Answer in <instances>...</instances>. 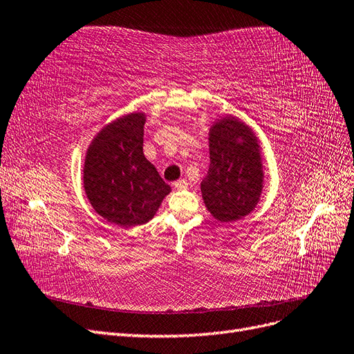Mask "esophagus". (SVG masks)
<instances>
[{
  "instance_id": "1",
  "label": "esophagus",
  "mask_w": 354,
  "mask_h": 354,
  "mask_svg": "<svg viewBox=\"0 0 354 354\" xmlns=\"http://www.w3.org/2000/svg\"><path fill=\"white\" fill-rule=\"evenodd\" d=\"M187 186H189V183H187V180H185V178H180L174 183V187L177 190H185V189H187Z\"/></svg>"
}]
</instances>
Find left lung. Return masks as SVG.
<instances>
[{
	"label": "left lung",
	"instance_id": "1",
	"mask_svg": "<svg viewBox=\"0 0 354 354\" xmlns=\"http://www.w3.org/2000/svg\"><path fill=\"white\" fill-rule=\"evenodd\" d=\"M209 169L202 199L220 223L243 218L260 201L264 171L260 142L239 118L226 115L209 128Z\"/></svg>",
	"mask_w": 354,
	"mask_h": 354
}]
</instances>
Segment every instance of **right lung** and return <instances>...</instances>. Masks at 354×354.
Returning a JSON list of instances; mask_svg holds the SVG:
<instances>
[{"label":"right lung","mask_w":354,"mask_h":354,"mask_svg":"<svg viewBox=\"0 0 354 354\" xmlns=\"http://www.w3.org/2000/svg\"><path fill=\"white\" fill-rule=\"evenodd\" d=\"M143 112L104 125L85 155L82 183L94 211L109 223L133 227L152 220L171 187L143 153Z\"/></svg>","instance_id":"obj_1"}]
</instances>
